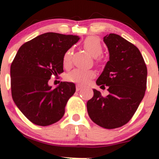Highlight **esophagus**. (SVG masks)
<instances>
[{
  "instance_id": "esophagus-1",
  "label": "esophagus",
  "mask_w": 159,
  "mask_h": 159,
  "mask_svg": "<svg viewBox=\"0 0 159 159\" xmlns=\"http://www.w3.org/2000/svg\"><path fill=\"white\" fill-rule=\"evenodd\" d=\"M81 89H82V86L80 85V84H77L76 85V90L77 91H79V90H81Z\"/></svg>"
}]
</instances>
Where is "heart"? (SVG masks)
<instances>
[{
    "label": "heart",
    "mask_w": 159,
    "mask_h": 159,
    "mask_svg": "<svg viewBox=\"0 0 159 159\" xmlns=\"http://www.w3.org/2000/svg\"><path fill=\"white\" fill-rule=\"evenodd\" d=\"M83 45L86 51L92 56L93 57H97L101 55L103 51V47L102 45L100 39L95 36L88 37L83 42ZM72 50L68 49L65 51L63 56V65L65 67H68L71 63ZM95 76L94 71L91 70H83L76 68L68 74L67 79L73 82L84 84L88 82L90 79Z\"/></svg>",
    "instance_id": "heart-1"
}]
</instances>
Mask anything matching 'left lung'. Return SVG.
Segmentation results:
<instances>
[{"label":"left lung","instance_id":"left-lung-1","mask_svg":"<svg viewBox=\"0 0 159 159\" xmlns=\"http://www.w3.org/2000/svg\"><path fill=\"white\" fill-rule=\"evenodd\" d=\"M109 51V61L96 81L108 95L103 97L93 90L94 96L87 102L91 120L107 129L119 128L130 121L143 99L146 90L147 68L140 51L118 34L104 37Z\"/></svg>","mask_w":159,"mask_h":159}]
</instances>
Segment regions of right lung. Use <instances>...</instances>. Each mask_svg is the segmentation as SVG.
<instances>
[{
  "label": "right lung",
  "mask_w": 159,
  "mask_h": 159,
  "mask_svg": "<svg viewBox=\"0 0 159 159\" xmlns=\"http://www.w3.org/2000/svg\"><path fill=\"white\" fill-rule=\"evenodd\" d=\"M79 39L76 35L48 32L25 43L17 51L11 66V94L19 110L34 124L48 126L63 117L75 84L61 81L53 89L48 81L64 71V54Z\"/></svg>",
  "instance_id": "add662e5"
}]
</instances>
